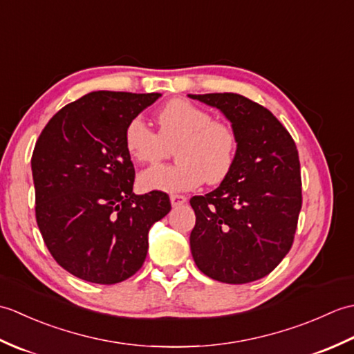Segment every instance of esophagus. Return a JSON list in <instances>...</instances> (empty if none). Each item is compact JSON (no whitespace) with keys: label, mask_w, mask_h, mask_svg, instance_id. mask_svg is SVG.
Instances as JSON below:
<instances>
[{"label":"esophagus","mask_w":354,"mask_h":354,"mask_svg":"<svg viewBox=\"0 0 354 354\" xmlns=\"http://www.w3.org/2000/svg\"><path fill=\"white\" fill-rule=\"evenodd\" d=\"M170 202H171V207H181L187 202V198L184 194H171Z\"/></svg>","instance_id":"1"}]
</instances>
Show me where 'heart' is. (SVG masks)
I'll list each match as a JSON object with an SVG mask.
<instances>
[{
    "label": "heart",
    "mask_w": 354,
    "mask_h": 354,
    "mask_svg": "<svg viewBox=\"0 0 354 354\" xmlns=\"http://www.w3.org/2000/svg\"><path fill=\"white\" fill-rule=\"evenodd\" d=\"M158 133L142 118H132L124 129V147L133 161L153 164L173 153L178 164L153 165L140 173L145 192L179 193L196 189L204 179L219 184L230 175L237 155L232 126L213 120L208 111L187 100L165 103L156 114Z\"/></svg>",
    "instance_id": "heart-1"
}]
</instances>
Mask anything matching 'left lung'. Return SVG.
<instances>
[{"instance_id":"left-lung-1","label":"left lung","mask_w":354,"mask_h":354,"mask_svg":"<svg viewBox=\"0 0 354 354\" xmlns=\"http://www.w3.org/2000/svg\"><path fill=\"white\" fill-rule=\"evenodd\" d=\"M219 109L237 133L230 175L193 196V260L213 280L243 284L266 277L289 252L301 209L295 141L270 111L234 93L189 94Z\"/></svg>"}]
</instances>
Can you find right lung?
<instances>
[{"label":"right lung","instance_id":"add662e5","mask_svg":"<svg viewBox=\"0 0 354 354\" xmlns=\"http://www.w3.org/2000/svg\"><path fill=\"white\" fill-rule=\"evenodd\" d=\"M160 93L94 91L44 127L32 156L36 222L59 265L74 277L115 284L147 255L152 225L170 212L162 192L135 194L126 124Z\"/></svg>","mask_w":354,"mask_h":354}]
</instances>
